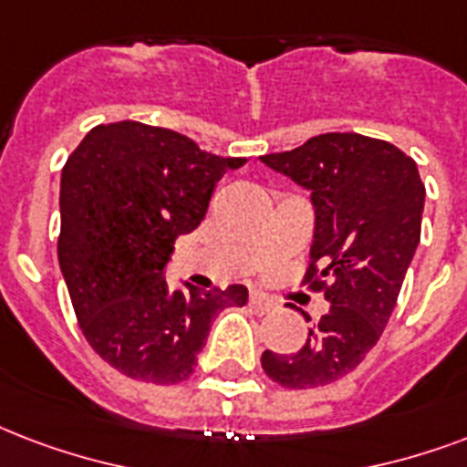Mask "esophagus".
<instances>
[{"label":"esophagus","mask_w":467,"mask_h":467,"mask_svg":"<svg viewBox=\"0 0 467 467\" xmlns=\"http://www.w3.org/2000/svg\"><path fill=\"white\" fill-rule=\"evenodd\" d=\"M249 306H252V311L254 313H269L276 308V304H274L269 296H265V294H252V296H249Z\"/></svg>","instance_id":"1"}]
</instances>
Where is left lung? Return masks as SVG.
I'll use <instances>...</instances> for the list:
<instances>
[{"mask_svg": "<svg viewBox=\"0 0 467 467\" xmlns=\"http://www.w3.org/2000/svg\"><path fill=\"white\" fill-rule=\"evenodd\" d=\"M259 161L311 193L306 281L330 304L296 352L265 350L262 368L289 389L323 387L358 368L382 336L419 247L426 188L411 156L362 134H320Z\"/></svg>", "mask_w": 467, "mask_h": 467, "instance_id": "1", "label": "left lung"}]
</instances>
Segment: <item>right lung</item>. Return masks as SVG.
I'll return each instance as SVG.
<instances>
[{"mask_svg": "<svg viewBox=\"0 0 467 467\" xmlns=\"http://www.w3.org/2000/svg\"><path fill=\"white\" fill-rule=\"evenodd\" d=\"M247 159L141 122L99 124L60 173L58 265L78 323L99 358L139 382L193 375L210 323L247 289L171 291L173 242L193 233L227 171Z\"/></svg>", "mask_w": 467, "mask_h": 467, "instance_id": "obj_1", "label": "right lung"}]
</instances>
